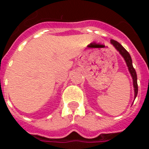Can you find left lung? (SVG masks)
<instances>
[{
  "instance_id": "1",
  "label": "left lung",
  "mask_w": 149,
  "mask_h": 149,
  "mask_svg": "<svg viewBox=\"0 0 149 149\" xmlns=\"http://www.w3.org/2000/svg\"><path fill=\"white\" fill-rule=\"evenodd\" d=\"M110 42L112 44V45L114 46L116 48V49L120 52V54L124 57L125 62H126V65L128 66V71L131 74L132 77V81H133V87H134V93H135V99L137 96L138 93V85H137V76H136V70L135 68H133L132 66V58L130 54L128 53V51L123 47V46L120 44L119 42H117L116 40H111Z\"/></svg>"
}]
</instances>
